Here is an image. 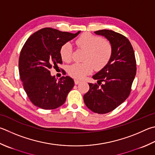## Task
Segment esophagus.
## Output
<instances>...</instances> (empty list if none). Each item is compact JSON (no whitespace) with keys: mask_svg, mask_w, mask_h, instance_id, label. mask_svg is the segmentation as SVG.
<instances>
[{"mask_svg":"<svg viewBox=\"0 0 155 155\" xmlns=\"http://www.w3.org/2000/svg\"><path fill=\"white\" fill-rule=\"evenodd\" d=\"M81 83V81H78V80H77V79H75L74 80V83H75V85H78V83Z\"/></svg>","mask_w":155,"mask_h":155,"instance_id":"obj_1","label":"esophagus"}]
</instances>
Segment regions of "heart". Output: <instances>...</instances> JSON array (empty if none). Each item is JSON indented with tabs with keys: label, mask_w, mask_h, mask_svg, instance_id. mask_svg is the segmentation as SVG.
Listing matches in <instances>:
<instances>
[{
	"label": "heart",
	"mask_w": 155,
	"mask_h": 155,
	"mask_svg": "<svg viewBox=\"0 0 155 155\" xmlns=\"http://www.w3.org/2000/svg\"><path fill=\"white\" fill-rule=\"evenodd\" d=\"M78 48L85 51L83 63H76L68 68V74L77 79H83L91 74L94 70H100L106 66L111 58L112 47L109 41L102 38L85 33L76 41ZM60 55L63 61L70 62L72 58V47L70 43L63 45L60 49Z\"/></svg>",
	"instance_id": "b5f03b06"
}]
</instances>
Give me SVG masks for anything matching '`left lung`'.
<instances>
[{"label":"left lung","instance_id":"left-lung-1","mask_svg":"<svg viewBox=\"0 0 155 155\" xmlns=\"http://www.w3.org/2000/svg\"><path fill=\"white\" fill-rule=\"evenodd\" d=\"M94 33L104 36L110 43L112 54L106 66L92 77L97 80L98 85L89 83V90L84 95L83 100L91 111L106 114L128 97L136 77V62L133 47L125 36L109 30Z\"/></svg>","mask_w":155,"mask_h":155}]
</instances>
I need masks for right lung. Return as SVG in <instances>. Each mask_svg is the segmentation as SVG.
Returning <instances> with one entry per match:
<instances>
[{"label": "right lung", "instance_id": "add662e5", "mask_svg": "<svg viewBox=\"0 0 155 155\" xmlns=\"http://www.w3.org/2000/svg\"><path fill=\"white\" fill-rule=\"evenodd\" d=\"M80 32L45 28L34 33L25 43L19 55V72L25 91L34 105L51 110L65 102L74 85V80L68 76L57 80L50 70L62 63L60 49L63 45Z\"/></svg>", "mask_w": 155, "mask_h": 155}]
</instances>
